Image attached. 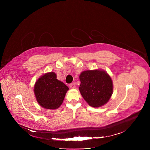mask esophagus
Masks as SVG:
<instances>
[{"label": "esophagus", "instance_id": "34e87169", "mask_svg": "<svg viewBox=\"0 0 150 150\" xmlns=\"http://www.w3.org/2000/svg\"><path fill=\"white\" fill-rule=\"evenodd\" d=\"M69 87L70 88H75V82H73V83H71L69 84Z\"/></svg>", "mask_w": 150, "mask_h": 150}]
</instances>
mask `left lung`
Instances as JSON below:
<instances>
[{
    "label": "left lung",
    "mask_w": 150,
    "mask_h": 150,
    "mask_svg": "<svg viewBox=\"0 0 150 150\" xmlns=\"http://www.w3.org/2000/svg\"><path fill=\"white\" fill-rule=\"evenodd\" d=\"M79 79L80 93L88 104L94 108L101 106L109 101L113 93V82L110 76L100 70L82 72Z\"/></svg>",
    "instance_id": "obj_1"
}]
</instances>
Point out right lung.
<instances>
[{"instance_id": "obj_1", "label": "right lung", "mask_w": 150, "mask_h": 150, "mask_svg": "<svg viewBox=\"0 0 150 150\" xmlns=\"http://www.w3.org/2000/svg\"><path fill=\"white\" fill-rule=\"evenodd\" d=\"M54 72L45 74L35 82L34 93L38 104L46 109L59 108L69 88L56 78Z\"/></svg>"}]
</instances>
